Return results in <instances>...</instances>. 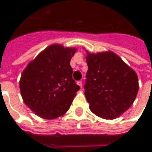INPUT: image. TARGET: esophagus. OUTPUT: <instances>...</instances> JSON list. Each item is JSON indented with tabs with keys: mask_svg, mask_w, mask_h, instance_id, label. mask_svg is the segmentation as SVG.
I'll list each match as a JSON object with an SVG mask.
<instances>
[{
	"mask_svg": "<svg viewBox=\"0 0 152 152\" xmlns=\"http://www.w3.org/2000/svg\"><path fill=\"white\" fill-rule=\"evenodd\" d=\"M77 85H78V86H80V88H82V81H81V80H80V81H78V82H77Z\"/></svg>",
	"mask_w": 152,
	"mask_h": 152,
	"instance_id": "esophagus-1",
	"label": "esophagus"
}]
</instances>
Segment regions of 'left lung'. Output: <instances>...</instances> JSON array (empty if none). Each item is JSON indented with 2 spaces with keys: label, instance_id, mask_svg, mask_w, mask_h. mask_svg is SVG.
<instances>
[{
  "label": "left lung",
  "instance_id": "obj_1",
  "mask_svg": "<svg viewBox=\"0 0 152 152\" xmlns=\"http://www.w3.org/2000/svg\"><path fill=\"white\" fill-rule=\"evenodd\" d=\"M86 53L88 71L84 88L90 111L102 119L119 117L136 99L137 73L112 51Z\"/></svg>",
  "mask_w": 152,
  "mask_h": 152
}]
</instances>
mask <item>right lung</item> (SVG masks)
I'll return each instance as SVG.
<instances>
[{"label": "right lung", "instance_id": "right-lung-1", "mask_svg": "<svg viewBox=\"0 0 152 152\" xmlns=\"http://www.w3.org/2000/svg\"><path fill=\"white\" fill-rule=\"evenodd\" d=\"M76 48L53 44L41 51L22 73L23 100L35 114L53 120L66 113L80 89L72 79L70 61Z\"/></svg>", "mask_w": 152, "mask_h": 152}]
</instances>
